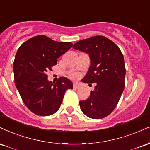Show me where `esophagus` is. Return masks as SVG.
Wrapping results in <instances>:
<instances>
[{
  "instance_id": "esophagus-1",
  "label": "esophagus",
  "mask_w": 150,
  "mask_h": 150,
  "mask_svg": "<svg viewBox=\"0 0 150 150\" xmlns=\"http://www.w3.org/2000/svg\"><path fill=\"white\" fill-rule=\"evenodd\" d=\"M73 88L77 89L80 88V86L77 85V83H74V84H73Z\"/></svg>"
}]
</instances>
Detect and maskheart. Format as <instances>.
<instances>
[{
    "instance_id": "1",
    "label": "heart",
    "mask_w": 150,
    "mask_h": 150,
    "mask_svg": "<svg viewBox=\"0 0 150 150\" xmlns=\"http://www.w3.org/2000/svg\"><path fill=\"white\" fill-rule=\"evenodd\" d=\"M70 77H71L72 78H76V77H77V74L73 73V74H71V75H70Z\"/></svg>"
}]
</instances>
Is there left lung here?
Segmentation results:
<instances>
[{"instance_id": "8db88e82", "label": "left lung", "mask_w": 150, "mask_h": 150, "mask_svg": "<svg viewBox=\"0 0 150 150\" xmlns=\"http://www.w3.org/2000/svg\"><path fill=\"white\" fill-rule=\"evenodd\" d=\"M73 48L88 53L91 60L88 73L82 81L96 83L89 98L80 101L81 110L89 118H105L116 108L125 87L123 53L115 43L104 36L79 41Z\"/></svg>"}]
</instances>
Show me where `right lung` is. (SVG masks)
Masks as SVG:
<instances>
[{
	"label": "right lung",
	"mask_w": 150,
	"mask_h": 150,
	"mask_svg": "<svg viewBox=\"0 0 150 150\" xmlns=\"http://www.w3.org/2000/svg\"><path fill=\"white\" fill-rule=\"evenodd\" d=\"M72 46L71 42H58L39 35L18 49L13 62L15 84L32 113L42 116L53 114L59 109L65 91L73 89V83L66 77H60L54 83L48 80L46 75Z\"/></svg>",
	"instance_id": "add662e5"
}]
</instances>
